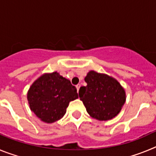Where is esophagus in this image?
<instances>
[{
  "label": "esophagus",
  "mask_w": 156,
  "mask_h": 156,
  "mask_svg": "<svg viewBox=\"0 0 156 156\" xmlns=\"http://www.w3.org/2000/svg\"><path fill=\"white\" fill-rule=\"evenodd\" d=\"M80 84H77L76 85V89H77V90H78V91H79V90H80Z\"/></svg>",
  "instance_id": "34e87169"
}]
</instances>
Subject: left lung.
I'll return each mask as SVG.
<instances>
[{
	"label": "left lung",
	"instance_id": "8db88e82",
	"mask_svg": "<svg viewBox=\"0 0 156 156\" xmlns=\"http://www.w3.org/2000/svg\"><path fill=\"white\" fill-rule=\"evenodd\" d=\"M84 80L87 85L80 88L79 97L92 118L105 121L119 113L126 93L116 80L91 70Z\"/></svg>",
	"mask_w": 156,
	"mask_h": 156
}]
</instances>
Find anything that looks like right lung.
I'll use <instances>...</instances> for the list:
<instances>
[{
  "mask_svg": "<svg viewBox=\"0 0 156 156\" xmlns=\"http://www.w3.org/2000/svg\"><path fill=\"white\" fill-rule=\"evenodd\" d=\"M76 98L78 94L76 87L57 72L40 76L27 93L31 111L47 123L62 118L70 101Z\"/></svg>",
  "mask_w": 156,
  "mask_h": 156,
  "instance_id": "add662e5",
  "label": "right lung"
}]
</instances>
